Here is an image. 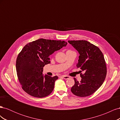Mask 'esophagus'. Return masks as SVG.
<instances>
[{
  "label": "esophagus",
  "instance_id": "esophagus-1",
  "mask_svg": "<svg viewBox=\"0 0 120 120\" xmlns=\"http://www.w3.org/2000/svg\"><path fill=\"white\" fill-rule=\"evenodd\" d=\"M62 77H63V78L64 79H68L70 78V77H68V76H67V75H63Z\"/></svg>",
  "mask_w": 120,
  "mask_h": 120
}]
</instances>
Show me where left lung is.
I'll list each match as a JSON object with an SVG mask.
<instances>
[{
    "mask_svg": "<svg viewBox=\"0 0 120 120\" xmlns=\"http://www.w3.org/2000/svg\"><path fill=\"white\" fill-rule=\"evenodd\" d=\"M68 42L79 54L77 67L85 72L81 74L80 82L74 78L75 85L71 87V92L80 97L91 95L102 85L106 77L107 68L103 54L99 48L86 41Z\"/></svg>",
    "mask_w": 120,
    "mask_h": 120,
    "instance_id": "1",
    "label": "left lung"
}]
</instances>
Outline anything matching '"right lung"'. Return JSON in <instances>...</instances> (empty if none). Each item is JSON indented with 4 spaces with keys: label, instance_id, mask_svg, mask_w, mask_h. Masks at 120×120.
<instances>
[{
    "label": "right lung",
    "instance_id": "1",
    "mask_svg": "<svg viewBox=\"0 0 120 120\" xmlns=\"http://www.w3.org/2000/svg\"><path fill=\"white\" fill-rule=\"evenodd\" d=\"M67 44L64 41L40 38L24 46L17 57L16 69L18 79L25 92L37 98L51 94L58 77L44 75L43 68L50 63V55Z\"/></svg>",
    "mask_w": 120,
    "mask_h": 120
}]
</instances>
